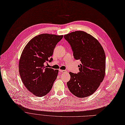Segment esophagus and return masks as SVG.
<instances>
[{"mask_svg": "<svg viewBox=\"0 0 125 125\" xmlns=\"http://www.w3.org/2000/svg\"><path fill=\"white\" fill-rule=\"evenodd\" d=\"M66 70H59V72L60 73H66Z\"/></svg>", "mask_w": 125, "mask_h": 125, "instance_id": "1", "label": "esophagus"}]
</instances>
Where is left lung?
Wrapping results in <instances>:
<instances>
[{
    "label": "left lung",
    "instance_id": "1",
    "mask_svg": "<svg viewBox=\"0 0 125 125\" xmlns=\"http://www.w3.org/2000/svg\"><path fill=\"white\" fill-rule=\"evenodd\" d=\"M73 52L74 57L80 60L79 72H70L67 82L70 91L78 98L94 94L104 78L105 54L102 46L92 35L83 31H76L64 35Z\"/></svg>",
    "mask_w": 125,
    "mask_h": 125
}]
</instances>
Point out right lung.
<instances>
[{"instance_id": "1", "label": "right lung", "mask_w": 125, "mask_h": 125, "mask_svg": "<svg viewBox=\"0 0 125 125\" xmlns=\"http://www.w3.org/2000/svg\"><path fill=\"white\" fill-rule=\"evenodd\" d=\"M62 38V35H38L29 42L22 51L19 63L20 75L24 85L35 96L48 94L57 78L58 70L47 68L45 63L52 61L53 51Z\"/></svg>"}]
</instances>
